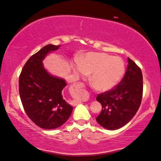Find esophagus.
<instances>
[{
	"label": "esophagus",
	"instance_id": "obj_1",
	"mask_svg": "<svg viewBox=\"0 0 161 161\" xmlns=\"http://www.w3.org/2000/svg\"><path fill=\"white\" fill-rule=\"evenodd\" d=\"M74 86H75V87H77V88H83L84 87H85V85H84L82 82H77V83L74 84ZM80 103H81V102H76L75 104H74V105H78Z\"/></svg>",
	"mask_w": 161,
	"mask_h": 161
}]
</instances>
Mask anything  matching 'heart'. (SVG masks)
<instances>
[{
    "instance_id": "obj_1",
    "label": "heart",
    "mask_w": 161,
    "mask_h": 161,
    "mask_svg": "<svg viewBox=\"0 0 161 161\" xmlns=\"http://www.w3.org/2000/svg\"><path fill=\"white\" fill-rule=\"evenodd\" d=\"M76 74L85 76L92 74L90 81L93 87L100 91L114 88L125 74V64L121 58L99 52H90L76 66Z\"/></svg>"
}]
</instances>
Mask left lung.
I'll use <instances>...</instances> for the list:
<instances>
[{
    "mask_svg": "<svg viewBox=\"0 0 161 161\" xmlns=\"http://www.w3.org/2000/svg\"><path fill=\"white\" fill-rule=\"evenodd\" d=\"M143 78L141 69L128 58V66L121 81L114 88L98 94L102 111L96 118L104 128L115 130L130 121L142 102Z\"/></svg>",
    "mask_w": 161,
    "mask_h": 161,
    "instance_id": "8db88e82",
    "label": "left lung"
}]
</instances>
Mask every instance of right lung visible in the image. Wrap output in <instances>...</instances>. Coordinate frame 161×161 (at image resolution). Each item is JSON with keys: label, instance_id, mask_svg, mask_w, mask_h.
<instances>
[{"label": "right lung", "instance_id": "obj_1", "mask_svg": "<svg viewBox=\"0 0 161 161\" xmlns=\"http://www.w3.org/2000/svg\"><path fill=\"white\" fill-rule=\"evenodd\" d=\"M58 45H47L32 55L24 66L19 79V91L25 111L36 125L45 129L61 126L70 117L73 108L62 95L66 81L53 76L42 61Z\"/></svg>", "mask_w": 161, "mask_h": 161}]
</instances>
